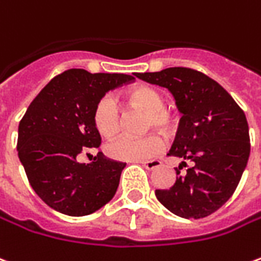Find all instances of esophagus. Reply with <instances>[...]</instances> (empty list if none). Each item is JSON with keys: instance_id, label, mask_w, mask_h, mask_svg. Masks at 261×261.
Segmentation results:
<instances>
[{"instance_id": "obj_1", "label": "esophagus", "mask_w": 261, "mask_h": 261, "mask_svg": "<svg viewBox=\"0 0 261 261\" xmlns=\"http://www.w3.org/2000/svg\"><path fill=\"white\" fill-rule=\"evenodd\" d=\"M141 165H143L144 168H147V169H155L158 168L160 165H161V161L160 160H152V161H143L141 162Z\"/></svg>"}]
</instances>
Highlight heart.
I'll return each instance as SVG.
<instances>
[{"label":"heart","instance_id":"b5f03b06","mask_svg":"<svg viewBox=\"0 0 261 261\" xmlns=\"http://www.w3.org/2000/svg\"><path fill=\"white\" fill-rule=\"evenodd\" d=\"M127 103L131 107L147 112V128L155 127L162 133H168L174 127V117L164 107L165 99L156 89L140 86L131 90L127 96ZM93 121L100 134L110 138L117 134L121 125V114L117 103L106 96L97 101L93 112ZM164 147V143L156 134L144 137L120 136L107 144V155L121 161H141L156 155Z\"/></svg>","mask_w":261,"mask_h":261}]
</instances>
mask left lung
<instances>
[{
	"label": "left lung",
	"mask_w": 261,
	"mask_h": 261,
	"mask_svg": "<svg viewBox=\"0 0 261 261\" xmlns=\"http://www.w3.org/2000/svg\"><path fill=\"white\" fill-rule=\"evenodd\" d=\"M136 76L167 87L182 113L168 154L182 164L175 168L174 185L156 189V199L185 219L209 216L232 196L247 165L250 137L245 113L218 82L194 69L168 67ZM182 166L187 167L185 173Z\"/></svg>",
	"instance_id": "left-lung-1"
}]
</instances>
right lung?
Masks as SVG:
<instances>
[{
	"label": "right lung",
	"mask_w": 261,
	"mask_h": 261,
	"mask_svg": "<svg viewBox=\"0 0 261 261\" xmlns=\"http://www.w3.org/2000/svg\"><path fill=\"white\" fill-rule=\"evenodd\" d=\"M133 80L130 74L69 69L29 105L19 121L16 149L31 187L48 206L85 216L113 199L124 162L107 160L101 152L92 164H80L77 158L101 144L93 121L97 101Z\"/></svg>",
	"instance_id": "right-lung-1"
}]
</instances>
